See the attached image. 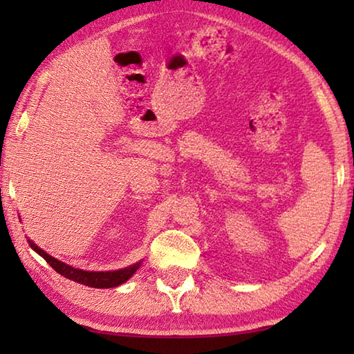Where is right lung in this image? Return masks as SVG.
I'll return each instance as SVG.
<instances>
[{
  "instance_id": "right-lung-1",
  "label": "right lung",
  "mask_w": 354,
  "mask_h": 354,
  "mask_svg": "<svg viewBox=\"0 0 354 354\" xmlns=\"http://www.w3.org/2000/svg\"><path fill=\"white\" fill-rule=\"evenodd\" d=\"M28 242L35 253H39L41 257H44V259L50 263V266L55 268L59 274H62V277H65L67 279L76 281V283L80 284L95 287V289H111V287H117L120 284L127 283V281L136 273V270H139L142 263V262H137L134 266L120 268V270H113V272H86L57 261L56 257L50 256L48 253H45L44 250L39 248L32 241H28Z\"/></svg>"
}]
</instances>
